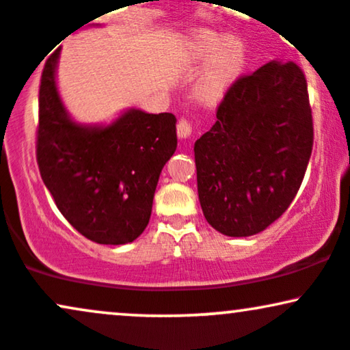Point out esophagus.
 <instances>
[{"label": "esophagus", "mask_w": 350, "mask_h": 350, "mask_svg": "<svg viewBox=\"0 0 350 350\" xmlns=\"http://www.w3.org/2000/svg\"><path fill=\"white\" fill-rule=\"evenodd\" d=\"M176 130H178V136L180 139H186L192 133V124H191V122H189V120L180 118L178 126H176Z\"/></svg>", "instance_id": "1"}]
</instances>
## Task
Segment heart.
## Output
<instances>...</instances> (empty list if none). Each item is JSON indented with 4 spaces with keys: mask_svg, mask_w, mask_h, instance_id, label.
<instances>
[{
    "mask_svg": "<svg viewBox=\"0 0 350 350\" xmlns=\"http://www.w3.org/2000/svg\"><path fill=\"white\" fill-rule=\"evenodd\" d=\"M191 49L196 59L211 57L196 88L198 97L207 103L217 102L242 70L245 60L243 42L232 36L224 39L212 31H199L192 38Z\"/></svg>",
    "mask_w": 350,
    "mask_h": 350,
    "instance_id": "heart-1",
    "label": "heart"
}]
</instances>
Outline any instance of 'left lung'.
<instances>
[{"mask_svg": "<svg viewBox=\"0 0 350 350\" xmlns=\"http://www.w3.org/2000/svg\"><path fill=\"white\" fill-rule=\"evenodd\" d=\"M312 136L306 77L295 62L271 60L237 79L194 144L207 222L228 237L271 226L298 194Z\"/></svg>", "mask_w": 350, "mask_h": 350, "instance_id": "1", "label": "left lung"}]
</instances>
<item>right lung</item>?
<instances>
[{
	"instance_id": "add662e5",
	"label": "right lung",
	"mask_w": 350,
	"mask_h": 350,
	"mask_svg": "<svg viewBox=\"0 0 350 350\" xmlns=\"http://www.w3.org/2000/svg\"><path fill=\"white\" fill-rule=\"evenodd\" d=\"M60 49L39 87L36 156L60 214L95 243L123 245L143 234L159 174L178 146L176 116L130 108L113 123L74 122L55 83Z\"/></svg>"
}]
</instances>
